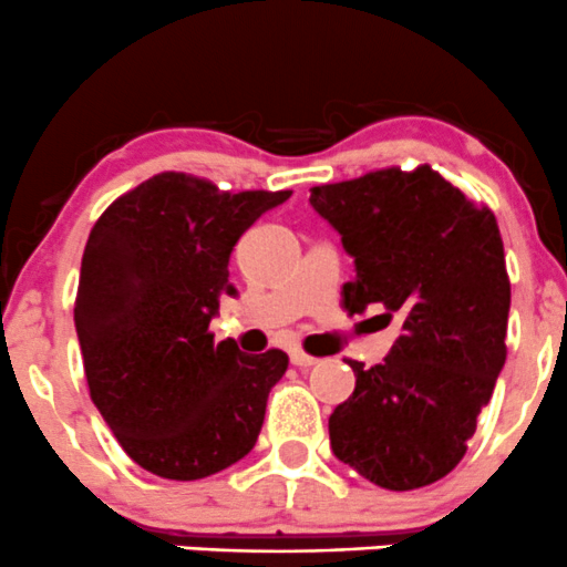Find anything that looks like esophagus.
I'll list each match as a JSON object with an SVG mask.
<instances>
[{"label": "esophagus", "mask_w": 567, "mask_h": 567, "mask_svg": "<svg viewBox=\"0 0 567 567\" xmlns=\"http://www.w3.org/2000/svg\"><path fill=\"white\" fill-rule=\"evenodd\" d=\"M290 363L298 365V369H312V365L317 363V358H312V354H307L303 350H293L290 352Z\"/></svg>", "instance_id": "34e87169"}]
</instances>
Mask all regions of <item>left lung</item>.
<instances>
[{"label": "left lung", "mask_w": 567, "mask_h": 567, "mask_svg": "<svg viewBox=\"0 0 567 567\" xmlns=\"http://www.w3.org/2000/svg\"><path fill=\"white\" fill-rule=\"evenodd\" d=\"M309 204L354 258L347 312L382 307L403 322L382 363L350 360L354 393L328 420L333 455L384 489L427 487L463 460L506 363L512 285L493 209L427 164L317 185Z\"/></svg>", "instance_id": "8db88e82"}]
</instances>
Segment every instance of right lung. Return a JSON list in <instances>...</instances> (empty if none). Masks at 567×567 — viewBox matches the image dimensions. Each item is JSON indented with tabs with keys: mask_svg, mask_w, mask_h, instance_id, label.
Here are the masks:
<instances>
[{
	"mask_svg": "<svg viewBox=\"0 0 567 567\" xmlns=\"http://www.w3.org/2000/svg\"><path fill=\"white\" fill-rule=\"evenodd\" d=\"M288 198L161 172L91 228L74 298L91 401L126 455L155 476H213L258 441L288 354L215 344L209 322L220 296H236L228 260L239 236Z\"/></svg>",
	"mask_w": 567,
	"mask_h": 567,
	"instance_id": "1",
	"label": "right lung"
}]
</instances>
